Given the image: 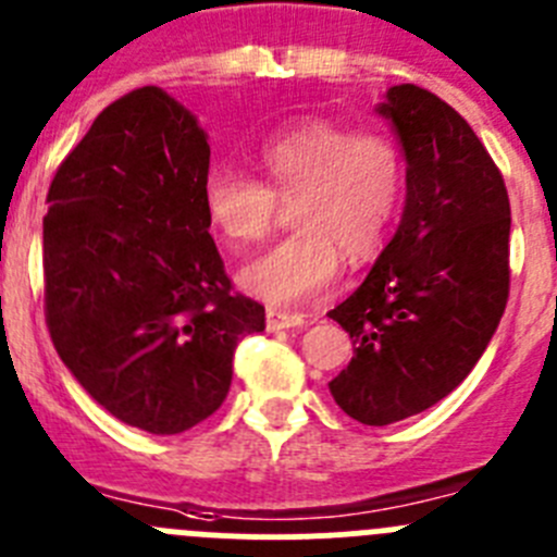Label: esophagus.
<instances>
[{
    "instance_id": "obj_1",
    "label": "esophagus",
    "mask_w": 557,
    "mask_h": 557,
    "mask_svg": "<svg viewBox=\"0 0 557 557\" xmlns=\"http://www.w3.org/2000/svg\"><path fill=\"white\" fill-rule=\"evenodd\" d=\"M306 323V314L289 312V309H268V331L278 329H300Z\"/></svg>"
}]
</instances>
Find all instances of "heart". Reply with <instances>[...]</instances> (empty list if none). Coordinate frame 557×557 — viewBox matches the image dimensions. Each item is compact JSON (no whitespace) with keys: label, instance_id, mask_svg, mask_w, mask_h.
Segmentation results:
<instances>
[{"label":"heart","instance_id":"obj_1","mask_svg":"<svg viewBox=\"0 0 557 557\" xmlns=\"http://www.w3.org/2000/svg\"><path fill=\"white\" fill-rule=\"evenodd\" d=\"M262 178L232 165L203 176L209 223L232 248L262 243L278 203H293L295 234L239 273L245 293L273 306L309 300L334 287L342 257L364 264L384 251L406 201L400 143L334 121H306L259 146Z\"/></svg>","mask_w":557,"mask_h":557}]
</instances>
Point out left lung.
Listing matches in <instances>:
<instances>
[{"mask_svg": "<svg viewBox=\"0 0 557 557\" xmlns=\"http://www.w3.org/2000/svg\"><path fill=\"white\" fill-rule=\"evenodd\" d=\"M379 112L406 151V209L364 284L329 312L354 339L329 389L364 425L450 395L492 342L511 289V203L481 137L417 85L389 88Z\"/></svg>", "mask_w": 557, "mask_h": 557, "instance_id": "8db88e82", "label": "left lung"}]
</instances>
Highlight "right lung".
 Here are the masks:
<instances>
[{
	"label": "right lung",
	"mask_w": 557,
	"mask_h": 557,
	"mask_svg": "<svg viewBox=\"0 0 557 557\" xmlns=\"http://www.w3.org/2000/svg\"><path fill=\"white\" fill-rule=\"evenodd\" d=\"M207 173L201 126L146 85L99 112L46 196L54 350L112 417L160 436L215 414L237 342L264 331V306L234 293L209 234Z\"/></svg>",
	"instance_id": "right-lung-1"
}]
</instances>
